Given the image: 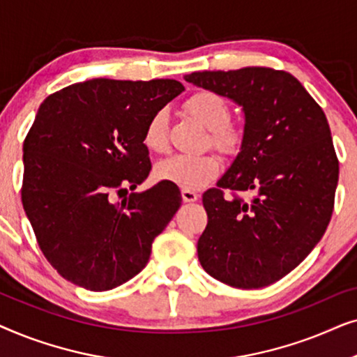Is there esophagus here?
Returning a JSON list of instances; mask_svg holds the SVG:
<instances>
[{
	"mask_svg": "<svg viewBox=\"0 0 357 357\" xmlns=\"http://www.w3.org/2000/svg\"><path fill=\"white\" fill-rule=\"evenodd\" d=\"M199 198V195L197 192H193V190H182V199L185 203H193L197 202Z\"/></svg>",
	"mask_w": 357,
	"mask_h": 357,
	"instance_id": "obj_1",
	"label": "esophagus"
}]
</instances>
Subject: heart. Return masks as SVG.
<instances>
[{
	"instance_id": "obj_1",
	"label": "heart",
	"mask_w": 357,
	"mask_h": 357,
	"mask_svg": "<svg viewBox=\"0 0 357 357\" xmlns=\"http://www.w3.org/2000/svg\"><path fill=\"white\" fill-rule=\"evenodd\" d=\"M187 109L199 123L209 130V141L222 153H234L241 144V133L232 126L231 109L222 97L214 92H198L190 97ZM167 110H159L151 116L144 128L146 148L154 153L167 149ZM221 162L211 153L206 154H172L155 165V177L172 182L183 190H198L218 177Z\"/></svg>"
}]
</instances>
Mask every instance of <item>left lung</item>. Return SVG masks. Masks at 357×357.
Returning <instances> with one entry per match:
<instances>
[{
  "mask_svg": "<svg viewBox=\"0 0 357 357\" xmlns=\"http://www.w3.org/2000/svg\"><path fill=\"white\" fill-rule=\"evenodd\" d=\"M183 79L242 107L241 153L203 195V270L224 284L258 289L291 273L324 237L338 185L330 126L320 105L286 71L248 66ZM222 189L251 197H224Z\"/></svg>",
  "mask_w": 357,
  "mask_h": 357,
  "instance_id": "8db88e82",
  "label": "left lung"
}]
</instances>
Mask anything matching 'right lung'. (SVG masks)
<instances>
[{"mask_svg": "<svg viewBox=\"0 0 357 357\" xmlns=\"http://www.w3.org/2000/svg\"><path fill=\"white\" fill-rule=\"evenodd\" d=\"M185 91L175 79H91L48 96L24 141L22 204L38 247L75 284L109 291L146 266L155 236L180 208L159 182L121 202L149 175L144 128Z\"/></svg>", "mask_w": 357, "mask_h": 357, "instance_id": "add662e5", "label": "right lung"}]
</instances>
